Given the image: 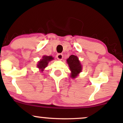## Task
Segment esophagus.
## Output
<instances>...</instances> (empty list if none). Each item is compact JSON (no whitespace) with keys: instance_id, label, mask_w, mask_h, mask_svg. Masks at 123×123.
I'll list each match as a JSON object with an SVG mask.
<instances>
[{"instance_id":"1","label":"esophagus","mask_w":123,"mask_h":123,"mask_svg":"<svg viewBox=\"0 0 123 123\" xmlns=\"http://www.w3.org/2000/svg\"><path fill=\"white\" fill-rule=\"evenodd\" d=\"M56 58L59 60H62V59L63 58V55L62 54H58L56 55Z\"/></svg>"}]
</instances>
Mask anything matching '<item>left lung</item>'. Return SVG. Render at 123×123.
<instances>
[{"instance_id":"left-lung-1","label":"left lung","mask_w":123,"mask_h":123,"mask_svg":"<svg viewBox=\"0 0 123 123\" xmlns=\"http://www.w3.org/2000/svg\"><path fill=\"white\" fill-rule=\"evenodd\" d=\"M67 62L69 67L70 70H71L70 77L72 78H76L82 70V65L80 64L78 58L77 56L72 55L67 59Z\"/></svg>"}]
</instances>
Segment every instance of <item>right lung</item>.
Returning <instances> with one entry per match:
<instances>
[{
  "instance_id": "add662e5",
  "label": "right lung",
  "mask_w": 123,
  "mask_h": 123,
  "mask_svg": "<svg viewBox=\"0 0 123 123\" xmlns=\"http://www.w3.org/2000/svg\"><path fill=\"white\" fill-rule=\"evenodd\" d=\"M54 58L51 56H43V59L38 62L37 67L40 69V71L43 72L44 70V69L47 67L48 65L49 62L51 60H53Z\"/></svg>"
}]
</instances>
